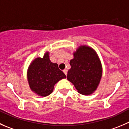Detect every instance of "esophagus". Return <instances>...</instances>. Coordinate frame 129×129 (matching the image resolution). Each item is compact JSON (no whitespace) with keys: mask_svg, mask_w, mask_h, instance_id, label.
<instances>
[{"mask_svg":"<svg viewBox=\"0 0 129 129\" xmlns=\"http://www.w3.org/2000/svg\"><path fill=\"white\" fill-rule=\"evenodd\" d=\"M67 72H68V71H67V69H64V70H63L64 73V74H65L66 75H67Z\"/></svg>","mask_w":129,"mask_h":129,"instance_id":"34e87169","label":"esophagus"}]
</instances>
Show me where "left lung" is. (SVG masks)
<instances>
[{
	"mask_svg": "<svg viewBox=\"0 0 129 129\" xmlns=\"http://www.w3.org/2000/svg\"><path fill=\"white\" fill-rule=\"evenodd\" d=\"M73 55L67 78L80 94H91L96 89L102 76L100 60L95 51L86 46H81Z\"/></svg>",
	"mask_w": 129,
	"mask_h": 129,
	"instance_id": "8db88e82",
	"label": "left lung"
}]
</instances>
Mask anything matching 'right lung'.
<instances>
[{"mask_svg": "<svg viewBox=\"0 0 129 129\" xmlns=\"http://www.w3.org/2000/svg\"><path fill=\"white\" fill-rule=\"evenodd\" d=\"M66 78L56 63L51 62L49 54L43 58H36L28 71V80L30 88L39 95L47 96L53 91L54 86L60 80Z\"/></svg>", "mask_w": 129, "mask_h": 129, "instance_id": "1", "label": "right lung"}]
</instances>
